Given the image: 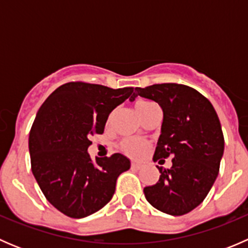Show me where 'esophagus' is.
Instances as JSON below:
<instances>
[{
  "mask_svg": "<svg viewBox=\"0 0 248 248\" xmlns=\"http://www.w3.org/2000/svg\"><path fill=\"white\" fill-rule=\"evenodd\" d=\"M131 168L133 169V170H140V169L142 168V166L140 163H132Z\"/></svg>",
  "mask_w": 248,
  "mask_h": 248,
  "instance_id": "34e87169",
  "label": "esophagus"
}]
</instances>
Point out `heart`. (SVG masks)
Segmentation results:
<instances>
[{
  "instance_id": "obj_1",
  "label": "heart",
  "mask_w": 248,
  "mask_h": 248,
  "mask_svg": "<svg viewBox=\"0 0 248 248\" xmlns=\"http://www.w3.org/2000/svg\"><path fill=\"white\" fill-rule=\"evenodd\" d=\"M151 106H154V103H151V102L140 101L136 106L137 112H138V114H141L142 111H145V110L150 108ZM112 116H114V112L110 114L108 122L111 121ZM147 146H149V144H147L146 141H141V140H136V139H126L121 142V145H120L122 151L131 157L141 156V155L145 152V150L147 149Z\"/></svg>"
}]
</instances>
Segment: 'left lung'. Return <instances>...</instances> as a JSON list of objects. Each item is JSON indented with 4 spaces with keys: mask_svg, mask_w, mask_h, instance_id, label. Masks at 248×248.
<instances>
[{
    "mask_svg": "<svg viewBox=\"0 0 248 248\" xmlns=\"http://www.w3.org/2000/svg\"><path fill=\"white\" fill-rule=\"evenodd\" d=\"M136 91L129 101L144 97L163 111L154 161L172 157L169 169L157 167L159 180L145 187V198L164 214L181 216L204 201L218 175L224 151L218 116L209 99L186 85L156 84Z\"/></svg>",
    "mask_w": 248,
    "mask_h": 248,
    "instance_id": "left-lung-1",
    "label": "left lung"
}]
</instances>
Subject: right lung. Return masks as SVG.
Returning a JSON list of instances; mask_svg holds the SVG:
<instances>
[{
    "label": "right lung",
    "mask_w": 248,
    "mask_h": 248,
    "mask_svg": "<svg viewBox=\"0 0 248 248\" xmlns=\"http://www.w3.org/2000/svg\"><path fill=\"white\" fill-rule=\"evenodd\" d=\"M132 93L133 87L67 82L37 112L29 137L32 172L47 202L66 216L84 218L101 210L114 196L119 175L131 168L124 155L92 161L87 149Z\"/></svg>",
    "instance_id": "add662e5"
}]
</instances>
